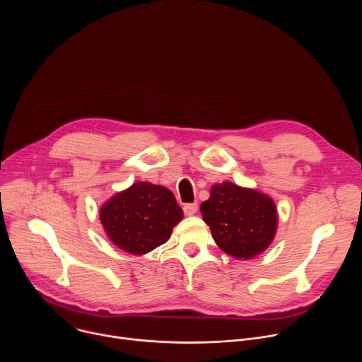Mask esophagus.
<instances>
[{
    "instance_id": "obj_1",
    "label": "esophagus",
    "mask_w": 362,
    "mask_h": 362,
    "mask_svg": "<svg viewBox=\"0 0 362 362\" xmlns=\"http://www.w3.org/2000/svg\"><path fill=\"white\" fill-rule=\"evenodd\" d=\"M183 212H185V215H187V216L194 215V214L197 212V203H186V204L183 206Z\"/></svg>"
}]
</instances>
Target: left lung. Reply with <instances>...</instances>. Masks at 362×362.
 I'll use <instances>...</instances> for the list:
<instances>
[{
  "instance_id": "obj_1",
  "label": "left lung",
  "mask_w": 362,
  "mask_h": 362,
  "mask_svg": "<svg viewBox=\"0 0 362 362\" xmlns=\"http://www.w3.org/2000/svg\"><path fill=\"white\" fill-rule=\"evenodd\" d=\"M200 212L216 245L236 259H252L267 250L278 229L275 202L232 182L214 185Z\"/></svg>"
}]
</instances>
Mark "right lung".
Segmentation results:
<instances>
[{
    "mask_svg": "<svg viewBox=\"0 0 362 362\" xmlns=\"http://www.w3.org/2000/svg\"><path fill=\"white\" fill-rule=\"evenodd\" d=\"M183 211L175 194L160 185L133 183L100 208V222L122 250L144 255L168 242Z\"/></svg>",
    "mask_w": 362,
    "mask_h": 362,
    "instance_id": "1",
    "label": "right lung"
}]
</instances>
